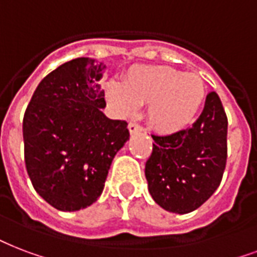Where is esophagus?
Instances as JSON below:
<instances>
[{
	"mask_svg": "<svg viewBox=\"0 0 257 257\" xmlns=\"http://www.w3.org/2000/svg\"><path fill=\"white\" fill-rule=\"evenodd\" d=\"M128 129H129V133H131V135H135V133L142 132V126H140V125H137L136 122H129Z\"/></svg>",
	"mask_w": 257,
	"mask_h": 257,
	"instance_id": "34e87169",
	"label": "esophagus"
}]
</instances>
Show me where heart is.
<instances>
[{"label":"heart","instance_id":"1","mask_svg":"<svg viewBox=\"0 0 257 257\" xmlns=\"http://www.w3.org/2000/svg\"><path fill=\"white\" fill-rule=\"evenodd\" d=\"M106 99L125 117L148 105L151 128L172 135L187 128L205 101V82L195 72H181L168 66H135L125 74L124 85L105 86Z\"/></svg>","mask_w":257,"mask_h":257}]
</instances>
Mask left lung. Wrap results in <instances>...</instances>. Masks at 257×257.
Here are the masks:
<instances>
[{"instance_id":"8db88e82","label":"left lung","mask_w":257,"mask_h":257,"mask_svg":"<svg viewBox=\"0 0 257 257\" xmlns=\"http://www.w3.org/2000/svg\"><path fill=\"white\" fill-rule=\"evenodd\" d=\"M228 118L217 93L207 94L191 128L158 136L146 163L148 190L164 210L186 214L198 209L220 186L226 164Z\"/></svg>"}]
</instances>
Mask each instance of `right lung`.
I'll list each match as a JSON object with an SVG mask.
<instances>
[{"mask_svg":"<svg viewBox=\"0 0 257 257\" xmlns=\"http://www.w3.org/2000/svg\"><path fill=\"white\" fill-rule=\"evenodd\" d=\"M105 68L91 58L59 66L39 83L25 110V167L37 194L58 210H81L99 198L111 162L129 139L125 121L103 114Z\"/></svg>","mask_w":257,"mask_h":257,"instance_id":"1","label":"right lung"}]
</instances>
